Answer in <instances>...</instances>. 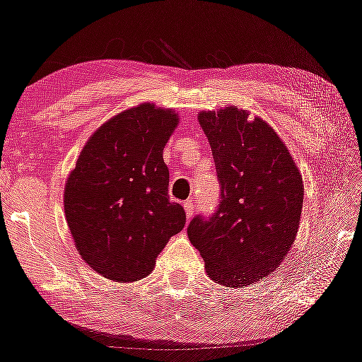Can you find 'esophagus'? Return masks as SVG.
I'll return each mask as SVG.
<instances>
[{
    "label": "esophagus",
    "instance_id": "1",
    "mask_svg": "<svg viewBox=\"0 0 362 362\" xmlns=\"http://www.w3.org/2000/svg\"><path fill=\"white\" fill-rule=\"evenodd\" d=\"M185 211H186L187 219H191L192 214H194V204H192V201H186L185 202Z\"/></svg>",
    "mask_w": 362,
    "mask_h": 362
}]
</instances>
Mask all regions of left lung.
<instances>
[{
	"mask_svg": "<svg viewBox=\"0 0 362 362\" xmlns=\"http://www.w3.org/2000/svg\"><path fill=\"white\" fill-rule=\"evenodd\" d=\"M221 186L211 217L187 227L216 284L242 288L279 267L293 245L303 207V181L290 151L262 118L235 107L201 112Z\"/></svg>",
	"mask_w": 362,
	"mask_h": 362,
	"instance_id": "obj_1",
	"label": "left lung"
}]
</instances>
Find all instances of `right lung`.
I'll list each match as a JSON object with an SVG mask.
<instances>
[{"label":"right lung","mask_w":362,"mask_h":362,"mask_svg":"<svg viewBox=\"0 0 362 362\" xmlns=\"http://www.w3.org/2000/svg\"><path fill=\"white\" fill-rule=\"evenodd\" d=\"M177 113L155 103L128 108L103 123L67 177L64 211L78 254L118 284L145 279L165 245L186 224L168 196L163 148Z\"/></svg>","instance_id":"add662e5"}]
</instances>
